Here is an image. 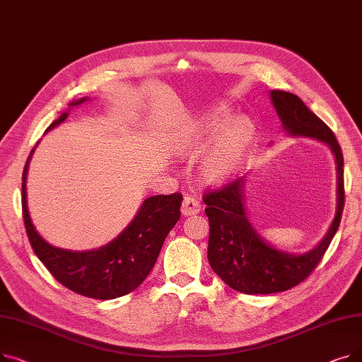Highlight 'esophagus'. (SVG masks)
I'll use <instances>...</instances> for the list:
<instances>
[{"label":"esophagus","instance_id":"esophagus-1","mask_svg":"<svg viewBox=\"0 0 362 362\" xmlns=\"http://www.w3.org/2000/svg\"><path fill=\"white\" fill-rule=\"evenodd\" d=\"M182 216L187 217V216H195L201 211V205L198 202V199H195L194 197H185L182 206H180Z\"/></svg>","mask_w":362,"mask_h":362}]
</instances>
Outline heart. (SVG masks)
Wrapping results in <instances>:
<instances>
[{"mask_svg": "<svg viewBox=\"0 0 362 362\" xmlns=\"http://www.w3.org/2000/svg\"><path fill=\"white\" fill-rule=\"evenodd\" d=\"M230 120L229 111L214 107L182 129L175 138V149L179 154L194 157L218 135L199 161L201 177L210 186H223L235 179L254 144L255 133L251 123L236 119L230 124Z\"/></svg>", "mask_w": 362, "mask_h": 362, "instance_id": "heart-1", "label": "heart"}]
</instances>
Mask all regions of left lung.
I'll return each instance as SVG.
<instances>
[{"label": "left lung", "instance_id": "8db88e82", "mask_svg": "<svg viewBox=\"0 0 362 362\" xmlns=\"http://www.w3.org/2000/svg\"><path fill=\"white\" fill-rule=\"evenodd\" d=\"M270 100L288 136L327 145L336 164V211L329 230L313 250L289 252L265 240L246 213V175L204 198L210 220L208 261L214 273L238 292L269 295L288 291L305 280L334 238L344 210V156L333 132L296 95L270 90Z\"/></svg>", "mask_w": 362, "mask_h": 362}]
</instances>
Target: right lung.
Listing matches in <instances>:
<instances>
[{"instance_id":"obj_1","label":"right lung","mask_w":362,"mask_h":362,"mask_svg":"<svg viewBox=\"0 0 362 362\" xmlns=\"http://www.w3.org/2000/svg\"><path fill=\"white\" fill-rule=\"evenodd\" d=\"M86 101H89L88 97L71 101L69 108L49 124L47 132L62 124L73 108ZM35 148L30 151L23 170L22 210L28 238L36 257L57 281L79 295L105 300L135 291L154 267L168 232L180 218L182 195L145 198L132 221L116 238L100 248L88 251L59 248L37 233L29 214L26 179Z\"/></svg>"}]
</instances>
